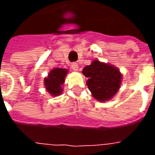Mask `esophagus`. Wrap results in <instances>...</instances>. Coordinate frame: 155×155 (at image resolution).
<instances>
[{
    "label": "esophagus",
    "mask_w": 155,
    "mask_h": 155,
    "mask_svg": "<svg viewBox=\"0 0 155 155\" xmlns=\"http://www.w3.org/2000/svg\"><path fill=\"white\" fill-rule=\"evenodd\" d=\"M71 68H72V70L74 71H77L78 70H79V64H77V63H72L71 64Z\"/></svg>",
    "instance_id": "obj_1"
}]
</instances>
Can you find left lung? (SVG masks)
Masks as SVG:
<instances>
[{
  "label": "left lung",
  "mask_w": 155,
  "mask_h": 155,
  "mask_svg": "<svg viewBox=\"0 0 155 155\" xmlns=\"http://www.w3.org/2000/svg\"><path fill=\"white\" fill-rule=\"evenodd\" d=\"M82 73L88 78L86 84L93 97L101 102L112 99L120 90L122 74L111 64L96 60L86 65Z\"/></svg>",
  "instance_id": "obj_1"
}]
</instances>
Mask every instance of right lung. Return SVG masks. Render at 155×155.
<instances>
[{
    "mask_svg": "<svg viewBox=\"0 0 155 155\" xmlns=\"http://www.w3.org/2000/svg\"><path fill=\"white\" fill-rule=\"evenodd\" d=\"M67 73L68 70L61 68H54L51 71L44 80L45 86L49 94L52 96H58L62 93V85Z\"/></svg>",
    "mask_w": 155,
    "mask_h": 155,
    "instance_id": "right-lung-1",
    "label": "right lung"
}]
</instances>
